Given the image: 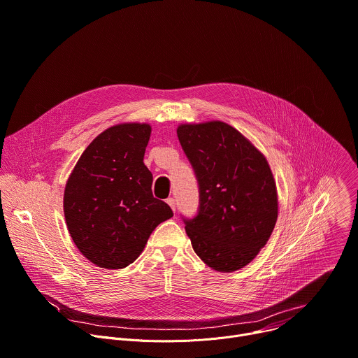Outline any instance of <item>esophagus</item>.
Here are the masks:
<instances>
[{
    "label": "esophagus",
    "mask_w": 358,
    "mask_h": 358,
    "mask_svg": "<svg viewBox=\"0 0 358 358\" xmlns=\"http://www.w3.org/2000/svg\"><path fill=\"white\" fill-rule=\"evenodd\" d=\"M166 203L171 206V208H172L173 211L176 210V208H175V199H173V197H168V199H166Z\"/></svg>",
    "instance_id": "34e87169"
}]
</instances>
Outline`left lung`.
I'll return each mask as SVG.
<instances>
[{
    "instance_id": "obj_1",
    "label": "left lung",
    "mask_w": 358,
    "mask_h": 358,
    "mask_svg": "<svg viewBox=\"0 0 358 358\" xmlns=\"http://www.w3.org/2000/svg\"><path fill=\"white\" fill-rule=\"evenodd\" d=\"M176 132L200 193L197 216L185 220L192 247L211 269L238 271L258 255L278 219L269 164L223 121L180 124Z\"/></svg>"
}]
</instances>
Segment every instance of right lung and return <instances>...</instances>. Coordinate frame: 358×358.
I'll use <instances>...</instances> for the list:
<instances>
[{"instance_id":"1","label":"right lung","mask_w":358,"mask_h":358,"mask_svg":"<svg viewBox=\"0 0 358 358\" xmlns=\"http://www.w3.org/2000/svg\"><path fill=\"white\" fill-rule=\"evenodd\" d=\"M147 122L117 124L85 150L63 194L69 234L94 265L120 269L132 264L172 208L152 196V173L144 165L151 136Z\"/></svg>"}]
</instances>
